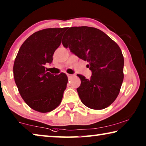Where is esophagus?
<instances>
[{"label": "esophagus", "instance_id": "esophagus-1", "mask_svg": "<svg viewBox=\"0 0 146 146\" xmlns=\"http://www.w3.org/2000/svg\"><path fill=\"white\" fill-rule=\"evenodd\" d=\"M67 75H68V77H71V74H68V73H67Z\"/></svg>", "mask_w": 146, "mask_h": 146}]
</instances>
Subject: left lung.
<instances>
[{
  "label": "left lung",
  "mask_w": 146,
  "mask_h": 146,
  "mask_svg": "<svg viewBox=\"0 0 146 146\" xmlns=\"http://www.w3.org/2000/svg\"><path fill=\"white\" fill-rule=\"evenodd\" d=\"M65 47L83 60L92 72L90 79L78 75L77 89L82 103L94 110L104 109L117 98L123 80L124 58L118 45L94 27L69 28L62 40Z\"/></svg>",
  "instance_id": "left-lung-1"
}]
</instances>
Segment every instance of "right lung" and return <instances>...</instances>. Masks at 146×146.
Masks as SVG:
<instances>
[{"label":"right lung","mask_w":146,"mask_h":146,"mask_svg":"<svg viewBox=\"0 0 146 146\" xmlns=\"http://www.w3.org/2000/svg\"><path fill=\"white\" fill-rule=\"evenodd\" d=\"M67 28L46 29L29 36L22 44L13 64L18 90L32 109L46 113L60 104L68 83L65 73L52 75L45 68L62 42Z\"/></svg>","instance_id":"1"}]
</instances>
